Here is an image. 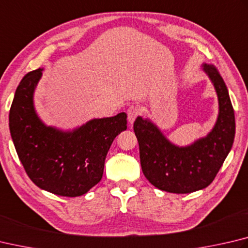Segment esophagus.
<instances>
[{"label":"esophagus","mask_w":248,"mask_h":248,"mask_svg":"<svg viewBox=\"0 0 248 248\" xmlns=\"http://www.w3.org/2000/svg\"><path fill=\"white\" fill-rule=\"evenodd\" d=\"M140 107L138 105H131L127 110V115H128V121L130 124H132L134 123V120L137 119V117L140 115Z\"/></svg>","instance_id":"obj_1"}]
</instances>
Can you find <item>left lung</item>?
Listing matches in <instances>:
<instances>
[{"label": "left lung", "instance_id": "1", "mask_svg": "<svg viewBox=\"0 0 248 248\" xmlns=\"http://www.w3.org/2000/svg\"><path fill=\"white\" fill-rule=\"evenodd\" d=\"M202 70L213 82L219 103L217 121L205 138L177 146L150 119L139 116L134 121L142 171L161 191L186 194L207 187L232 148L235 117L227 85L215 66L202 64Z\"/></svg>", "mask_w": 248, "mask_h": 248}]
</instances>
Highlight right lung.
Instances as JSON below:
<instances>
[{
  "label": "right lung",
  "instance_id": "right-lung-1",
  "mask_svg": "<svg viewBox=\"0 0 248 248\" xmlns=\"http://www.w3.org/2000/svg\"><path fill=\"white\" fill-rule=\"evenodd\" d=\"M42 70L27 74L16 89L10 109L12 140L35 186L56 195L81 196L101 181L111 143L127 129V114L92 119L73 131L47 127L33 105Z\"/></svg>",
  "mask_w": 248,
  "mask_h": 248
}]
</instances>
